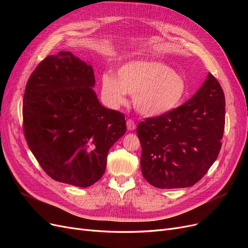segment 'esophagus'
<instances>
[{"mask_svg":"<svg viewBox=\"0 0 248 248\" xmlns=\"http://www.w3.org/2000/svg\"><path fill=\"white\" fill-rule=\"evenodd\" d=\"M126 125H127V129L128 130H134L136 129V122L133 121V120H131V119H128L127 120V122H126Z\"/></svg>","mask_w":248,"mask_h":248,"instance_id":"34e87169","label":"esophagus"}]
</instances>
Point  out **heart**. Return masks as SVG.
I'll return each mask as SVG.
<instances>
[{
  "label": "heart",
  "mask_w": 248,
  "mask_h": 248,
  "mask_svg": "<svg viewBox=\"0 0 248 248\" xmlns=\"http://www.w3.org/2000/svg\"><path fill=\"white\" fill-rule=\"evenodd\" d=\"M101 90L111 107L126 101V93L133 95L136 108L142 115L155 117L176 108L186 95L185 81L169 65L157 61H133L118 71V78L103 74Z\"/></svg>",
  "instance_id": "heart-1"
}]
</instances>
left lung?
<instances>
[{
	"instance_id": "obj_1",
	"label": "left lung",
	"mask_w": 248,
	"mask_h": 248,
	"mask_svg": "<svg viewBox=\"0 0 248 248\" xmlns=\"http://www.w3.org/2000/svg\"><path fill=\"white\" fill-rule=\"evenodd\" d=\"M223 90L211 73L182 106L138 125L142 176L157 188L199 182L216 160L226 122Z\"/></svg>"
}]
</instances>
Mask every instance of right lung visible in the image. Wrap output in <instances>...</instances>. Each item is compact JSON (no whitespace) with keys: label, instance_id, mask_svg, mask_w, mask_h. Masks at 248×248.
I'll list each match as a JSON object with an SVG mask.
<instances>
[{"label":"right lung","instance_id":"1","mask_svg":"<svg viewBox=\"0 0 248 248\" xmlns=\"http://www.w3.org/2000/svg\"><path fill=\"white\" fill-rule=\"evenodd\" d=\"M94 70L69 51L47 56L27 82L22 128L42 170L56 181L88 187L103 176L125 117L102 107Z\"/></svg>","mask_w":248,"mask_h":248}]
</instances>
